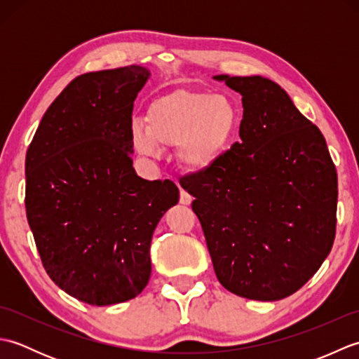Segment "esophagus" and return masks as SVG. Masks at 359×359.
<instances>
[{"instance_id":"obj_1","label":"esophagus","mask_w":359,"mask_h":359,"mask_svg":"<svg viewBox=\"0 0 359 359\" xmlns=\"http://www.w3.org/2000/svg\"><path fill=\"white\" fill-rule=\"evenodd\" d=\"M193 202V197L189 196L187 191H184V189H180V203L182 205H189Z\"/></svg>"}]
</instances>
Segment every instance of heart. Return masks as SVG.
<instances>
[{"label":"heart","instance_id":"obj_1","mask_svg":"<svg viewBox=\"0 0 359 359\" xmlns=\"http://www.w3.org/2000/svg\"><path fill=\"white\" fill-rule=\"evenodd\" d=\"M131 125L133 148L156 158L162 148H174L182 168L205 172L230 149L239 126V108L226 94L177 89L156 98L147 116Z\"/></svg>","mask_w":359,"mask_h":359}]
</instances>
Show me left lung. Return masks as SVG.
Listing matches in <instances>:
<instances>
[{
  "label": "left lung",
  "mask_w": 359,
  "mask_h": 359,
  "mask_svg": "<svg viewBox=\"0 0 359 359\" xmlns=\"http://www.w3.org/2000/svg\"><path fill=\"white\" fill-rule=\"evenodd\" d=\"M242 95L241 143L182 188L228 292L279 301L297 292L329 256L338 177L321 131L278 83L215 75Z\"/></svg>",
  "instance_id": "1"
}]
</instances>
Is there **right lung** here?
<instances>
[{
	"instance_id": "obj_1",
	"label": "right lung",
	"mask_w": 359,
	"mask_h": 359,
	"mask_svg": "<svg viewBox=\"0 0 359 359\" xmlns=\"http://www.w3.org/2000/svg\"><path fill=\"white\" fill-rule=\"evenodd\" d=\"M142 66L80 75L38 125L26 154V215L44 270L75 299H133L151 276V239L179 202L170 180L133 168V108Z\"/></svg>"
}]
</instances>
